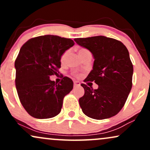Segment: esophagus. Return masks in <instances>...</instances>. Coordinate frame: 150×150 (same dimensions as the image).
Returning a JSON list of instances; mask_svg holds the SVG:
<instances>
[{"mask_svg": "<svg viewBox=\"0 0 150 150\" xmlns=\"http://www.w3.org/2000/svg\"><path fill=\"white\" fill-rule=\"evenodd\" d=\"M80 82H78V81H75V82H74V87H80Z\"/></svg>", "mask_w": 150, "mask_h": 150, "instance_id": "1", "label": "esophagus"}]
</instances>
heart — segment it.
<instances>
[{"label":"heart","instance_id":"1","mask_svg":"<svg viewBox=\"0 0 150 150\" xmlns=\"http://www.w3.org/2000/svg\"><path fill=\"white\" fill-rule=\"evenodd\" d=\"M89 53V51L85 49H79V51H78V54H79V56H80V57L82 56L83 55L86 54V53ZM68 54H69V51H65V52L61 55V58H60V61H61V63H65V60H66L67 57H68Z\"/></svg>","mask_w":150,"mask_h":150}]
</instances>
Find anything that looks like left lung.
<instances>
[{"instance_id": "left-lung-1", "label": "left lung", "mask_w": 150, "mask_h": 150, "mask_svg": "<svg viewBox=\"0 0 150 150\" xmlns=\"http://www.w3.org/2000/svg\"><path fill=\"white\" fill-rule=\"evenodd\" d=\"M94 56L93 69L85 82H94L98 89L81 84L85 94L79 103L86 116L102 120L116 115L124 106L132 88L133 66L129 52L120 41L97 36L74 39Z\"/></svg>"}]
</instances>
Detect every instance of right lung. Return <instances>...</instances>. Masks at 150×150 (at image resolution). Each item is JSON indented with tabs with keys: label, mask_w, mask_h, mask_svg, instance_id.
<instances>
[{
	"label": "right lung",
	"mask_w": 150,
	"mask_h": 150,
	"mask_svg": "<svg viewBox=\"0 0 150 150\" xmlns=\"http://www.w3.org/2000/svg\"><path fill=\"white\" fill-rule=\"evenodd\" d=\"M74 44L70 39L44 35L32 38L20 49L15 62V86L22 105L34 118H53L61 112L73 82L63 77L57 84L50 76L57 75L61 55Z\"/></svg>",
	"instance_id": "obj_1"
}]
</instances>
